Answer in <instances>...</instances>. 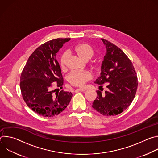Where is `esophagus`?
<instances>
[{
	"mask_svg": "<svg viewBox=\"0 0 158 158\" xmlns=\"http://www.w3.org/2000/svg\"><path fill=\"white\" fill-rule=\"evenodd\" d=\"M85 89H82V88H78V89H76L75 92L77 93V92H85Z\"/></svg>",
	"mask_w": 158,
	"mask_h": 158,
	"instance_id": "esophagus-1",
	"label": "esophagus"
}]
</instances>
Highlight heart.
<instances>
[{
    "mask_svg": "<svg viewBox=\"0 0 158 158\" xmlns=\"http://www.w3.org/2000/svg\"><path fill=\"white\" fill-rule=\"evenodd\" d=\"M73 52L80 58L85 61L89 60L94 54L93 48L86 43L77 44L73 48ZM67 59V54H63L60 59V64L62 69L65 68ZM91 78L92 75L88 71H73L67 76V80L69 83L72 85L77 87L84 86L85 82L91 79Z\"/></svg>",
    "mask_w": 158,
    "mask_h": 158,
    "instance_id": "obj_1",
    "label": "heart"
}]
</instances>
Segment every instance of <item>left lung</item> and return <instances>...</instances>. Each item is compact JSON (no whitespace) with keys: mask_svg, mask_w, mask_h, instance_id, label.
Returning <instances> with one entry per match:
<instances>
[{"mask_svg":"<svg viewBox=\"0 0 158 158\" xmlns=\"http://www.w3.org/2000/svg\"><path fill=\"white\" fill-rule=\"evenodd\" d=\"M106 53L101 65V73L95 83L102 87L107 83L104 94L97 91L92 107L104 116L121 114L131 104L138 88V77L132 62L114 44L101 39Z\"/></svg>","mask_w":158,"mask_h":158,"instance_id":"obj_1","label":"left lung"}]
</instances>
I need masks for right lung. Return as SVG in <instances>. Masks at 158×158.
Masks as SVG:
<instances>
[{
	"mask_svg": "<svg viewBox=\"0 0 158 158\" xmlns=\"http://www.w3.org/2000/svg\"><path fill=\"white\" fill-rule=\"evenodd\" d=\"M70 38L49 40L37 48L29 57L20 76V87L27 106L43 117H53L69 104L73 94L63 90L53 94V82L62 89L64 79L56 54Z\"/></svg>",
	"mask_w": 158,
	"mask_h": 158,
	"instance_id": "1",
	"label": "right lung"
}]
</instances>
